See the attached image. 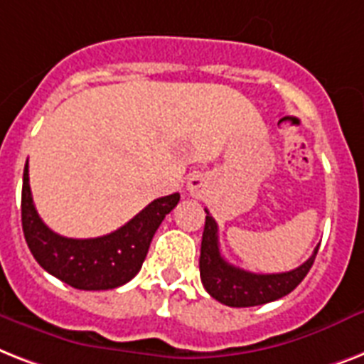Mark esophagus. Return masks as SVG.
<instances>
[{"mask_svg": "<svg viewBox=\"0 0 364 364\" xmlns=\"http://www.w3.org/2000/svg\"><path fill=\"white\" fill-rule=\"evenodd\" d=\"M188 190H190V193L193 197H203L206 191L205 180L200 178L199 174H193V176H190V180H188Z\"/></svg>", "mask_w": 364, "mask_h": 364, "instance_id": "obj_1", "label": "esophagus"}]
</instances>
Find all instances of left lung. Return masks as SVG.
<instances>
[{
  "label": "left lung",
  "mask_w": 364,
  "mask_h": 364,
  "mask_svg": "<svg viewBox=\"0 0 364 364\" xmlns=\"http://www.w3.org/2000/svg\"><path fill=\"white\" fill-rule=\"evenodd\" d=\"M206 212L205 231L200 240V257L199 270L200 282L210 297L220 301L225 306L246 308L267 304L276 299L286 297L295 287L304 280L308 270L312 269L318 248L308 257L301 267L289 270V272H278V274H255L228 263L220 254V242H218V225L214 218Z\"/></svg>",
  "instance_id": "1"
}]
</instances>
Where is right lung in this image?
<instances>
[{
    "label": "right lung",
    "mask_w": 364,
    "mask_h": 364,
    "mask_svg": "<svg viewBox=\"0 0 364 364\" xmlns=\"http://www.w3.org/2000/svg\"><path fill=\"white\" fill-rule=\"evenodd\" d=\"M178 193L159 197L126 225L105 237L67 238L46 228L35 210L26 164L22 229L35 261L58 280L84 291L114 289L127 284L141 270L154 232L158 231L168 212L178 205Z\"/></svg>",
    "instance_id": "obj_1"
}]
</instances>
